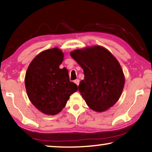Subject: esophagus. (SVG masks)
<instances>
[{
	"label": "esophagus",
	"mask_w": 152,
	"mask_h": 152,
	"mask_svg": "<svg viewBox=\"0 0 152 152\" xmlns=\"http://www.w3.org/2000/svg\"><path fill=\"white\" fill-rule=\"evenodd\" d=\"M74 82L75 83V84H77V86H78V85H79V84H80V80H78V79H77V80H75L74 81Z\"/></svg>",
	"instance_id": "34e87169"
}]
</instances>
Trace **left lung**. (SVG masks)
Here are the masks:
<instances>
[{
  "label": "left lung",
  "instance_id": "left-lung-1",
  "mask_svg": "<svg viewBox=\"0 0 152 152\" xmlns=\"http://www.w3.org/2000/svg\"><path fill=\"white\" fill-rule=\"evenodd\" d=\"M70 56L84 70V78L78 88L87 105L97 112L113 107L121 96L125 82L115 57L99 45L75 50Z\"/></svg>",
  "mask_w": 152,
  "mask_h": 152
}]
</instances>
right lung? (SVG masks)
<instances>
[{
	"mask_svg": "<svg viewBox=\"0 0 152 152\" xmlns=\"http://www.w3.org/2000/svg\"><path fill=\"white\" fill-rule=\"evenodd\" d=\"M64 54L58 48L39 53L28 66L25 77L27 94L43 113L56 115L65 107L77 86L70 82L66 68H59Z\"/></svg>",
	"mask_w": 152,
	"mask_h": 152,
	"instance_id": "obj_1",
	"label": "right lung"
}]
</instances>
